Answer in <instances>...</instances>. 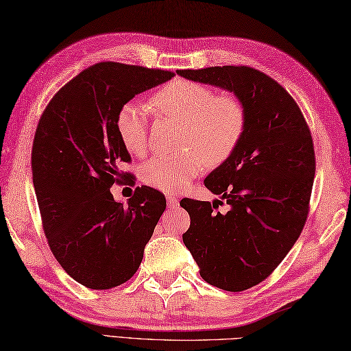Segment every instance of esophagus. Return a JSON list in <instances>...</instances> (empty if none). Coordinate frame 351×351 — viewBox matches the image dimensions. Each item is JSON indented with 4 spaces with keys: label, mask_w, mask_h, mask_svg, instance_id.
<instances>
[{
    "label": "esophagus",
    "mask_w": 351,
    "mask_h": 351,
    "mask_svg": "<svg viewBox=\"0 0 351 351\" xmlns=\"http://www.w3.org/2000/svg\"><path fill=\"white\" fill-rule=\"evenodd\" d=\"M166 199H167V205H169V208H176V206H178V204H180V199H178L176 196L167 195V196H166Z\"/></svg>",
    "instance_id": "34e87169"
}]
</instances>
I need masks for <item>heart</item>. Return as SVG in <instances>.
Returning <instances> with one entry per match:
<instances>
[{
    "label": "heart",
    "mask_w": 351,
    "mask_h": 351,
    "mask_svg": "<svg viewBox=\"0 0 351 351\" xmlns=\"http://www.w3.org/2000/svg\"><path fill=\"white\" fill-rule=\"evenodd\" d=\"M158 113L181 119L182 151L160 154L141 166V180L162 191H181L210 166L226 162L241 143L247 113L240 98L210 86L173 80L151 96ZM116 131L128 152L141 156L149 145V119L140 104L128 101L116 114Z\"/></svg>",
    "instance_id": "heart-1"
}]
</instances>
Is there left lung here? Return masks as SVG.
I'll return each mask as SVG.
<instances>
[{
	"label": "left lung",
	"instance_id": "left-lung-1",
	"mask_svg": "<svg viewBox=\"0 0 351 351\" xmlns=\"http://www.w3.org/2000/svg\"><path fill=\"white\" fill-rule=\"evenodd\" d=\"M176 73L234 92L247 113L237 151L204 181L230 210L217 211L221 200H181L191 220L182 240L202 279L238 293L268 278L300 237L315 176L314 141L293 96L264 72L213 66Z\"/></svg>",
	"mask_w": 351,
	"mask_h": 351
}]
</instances>
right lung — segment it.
<instances>
[{
	"label": "right lung",
	"mask_w": 351,
	"mask_h": 351,
	"mask_svg": "<svg viewBox=\"0 0 351 351\" xmlns=\"http://www.w3.org/2000/svg\"><path fill=\"white\" fill-rule=\"evenodd\" d=\"M173 72L114 62L96 63L58 90L37 123L32 171L42 226L64 271L90 289L130 280L143 259L166 197L141 185L128 205L111 185L131 155L116 131V114L134 96L166 83Z\"/></svg>",
	"instance_id": "right-lung-1"
}]
</instances>
